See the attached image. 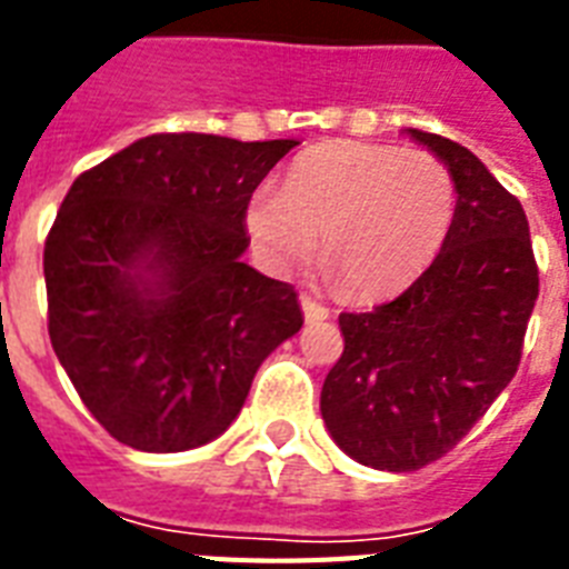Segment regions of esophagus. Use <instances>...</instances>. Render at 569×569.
I'll return each instance as SVG.
<instances>
[{
  "label": "esophagus",
  "instance_id": "34e87169",
  "mask_svg": "<svg viewBox=\"0 0 569 569\" xmlns=\"http://www.w3.org/2000/svg\"><path fill=\"white\" fill-rule=\"evenodd\" d=\"M301 310H303V319H307V321H325V319H330L328 307H321L319 301H312V298H307V295H303V298H301Z\"/></svg>",
  "mask_w": 569,
  "mask_h": 569
}]
</instances>
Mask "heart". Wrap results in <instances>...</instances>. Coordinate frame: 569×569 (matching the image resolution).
<instances>
[{"label": "heart", "mask_w": 569, "mask_h": 569, "mask_svg": "<svg viewBox=\"0 0 569 569\" xmlns=\"http://www.w3.org/2000/svg\"><path fill=\"white\" fill-rule=\"evenodd\" d=\"M455 177L437 156L389 144L330 141L303 150L283 191L259 186L244 227L268 266L312 257L351 298L398 292L431 266L455 218Z\"/></svg>", "instance_id": "obj_1"}]
</instances>
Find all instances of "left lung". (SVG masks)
Returning <instances> with one entry per match:
<instances>
[{"mask_svg":"<svg viewBox=\"0 0 569 569\" xmlns=\"http://www.w3.org/2000/svg\"><path fill=\"white\" fill-rule=\"evenodd\" d=\"M455 177L442 250L396 301L342 312L346 351L321 387V419L346 455L413 472L458 446L517 375L538 301L520 200L458 141L407 129Z\"/></svg>","mask_w":569,"mask_h":569,"instance_id":"8db88e82","label":"left lung"}]
</instances>
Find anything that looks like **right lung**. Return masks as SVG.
<instances>
[{
	"label": "right lung",
	"mask_w": 569,
	"mask_h": 569,
	"mask_svg": "<svg viewBox=\"0 0 569 569\" xmlns=\"http://www.w3.org/2000/svg\"><path fill=\"white\" fill-rule=\"evenodd\" d=\"M295 144L162 132L67 191L43 248L49 339L123 446L214 440L262 360L301 330L295 286L241 262L248 197Z\"/></svg>",
	"instance_id": "right-lung-1"
}]
</instances>
